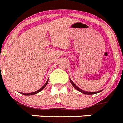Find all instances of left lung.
Returning <instances> with one entry per match:
<instances>
[{
    "label": "left lung",
    "instance_id": "left-lung-1",
    "mask_svg": "<svg viewBox=\"0 0 123 123\" xmlns=\"http://www.w3.org/2000/svg\"><path fill=\"white\" fill-rule=\"evenodd\" d=\"M70 82H71L72 85L73 86V87L75 89H76L77 90V91H79V92H80V93H83V94H85V95H94V94H96V93H100V91H102V90H100V91H94V92H89V91H84V90H82V89H80V88H79V87H77L76 85H75L74 83V82L72 81V80L70 79Z\"/></svg>",
    "mask_w": 123,
    "mask_h": 123
}]
</instances>
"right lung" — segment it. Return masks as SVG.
<instances>
[{
	"instance_id": "1",
	"label": "right lung",
	"mask_w": 123,
	"mask_h": 123,
	"mask_svg": "<svg viewBox=\"0 0 123 123\" xmlns=\"http://www.w3.org/2000/svg\"><path fill=\"white\" fill-rule=\"evenodd\" d=\"M48 80H47V81H46V83H45L44 84V86H43V87H42V88H40V89H38L37 91H35V92H32V93H21V94H22V95H35V94H37V93H39L40 91H42V90H43V89H44V88L45 87H46V85H47V84H48Z\"/></svg>"
}]
</instances>
